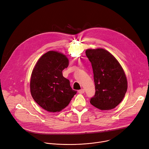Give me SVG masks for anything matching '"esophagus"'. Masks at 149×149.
I'll use <instances>...</instances> for the list:
<instances>
[{
    "label": "esophagus",
    "mask_w": 149,
    "mask_h": 149,
    "mask_svg": "<svg viewBox=\"0 0 149 149\" xmlns=\"http://www.w3.org/2000/svg\"><path fill=\"white\" fill-rule=\"evenodd\" d=\"M84 92H85V91H84V89H81V90H78V93L79 94H84Z\"/></svg>",
    "instance_id": "esophagus-1"
}]
</instances>
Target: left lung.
Segmentation results:
<instances>
[{"label":"left lung","mask_w":149,"mask_h":149,"mask_svg":"<svg viewBox=\"0 0 149 149\" xmlns=\"http://www.w3.org/2000/svg\"><path fill=\"white\" fill-rule=\"evenodd\" d=\"M86 54L91 63L95 88L90 103L101 110L114 109L121 102L127 90V80L123 68L105 49H88Z\"/></svg>","instance_id":"left-lung-1"}]
</instances>
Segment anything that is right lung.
<instances>
[{"mask_svg": "<svg viewBox=\"0 0 149 149\" xmlns=\"http://www.w3.org/2000/svg\"><path fill=\"white\" fill-rule=\"evenodd\" d=\"M68 64L65 55L50 51L39 59L32 71L30 82L32 97L49 112H59L65 109L77 93L71 87L70 81L62 75V71Z\"/></svg>", "mask_w": 149, "mask_h": 149, "instance_id": "obj_1", "label": "right lung"}]
</instances>
